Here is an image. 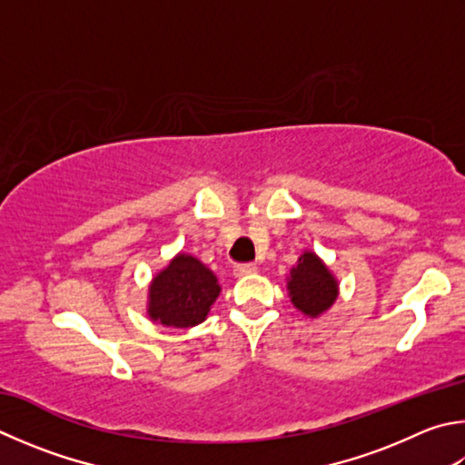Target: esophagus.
Instances as JSON below:
<instances>
[{
	"instance_id": "34e87169",
	"label": "esophagus",
	"mask_w": 465,
	"mask_h": 465,
	"mask_svg": "<svg viewBox=\"0 0 465 465\" xmlns=\"http://www.w3.org/2000/svg\"><path fill=\"white\" fill-rule=\"evenodd\" d=\"M256 272H258V266L256 264H240V266H235V270H233V274L238 276V278L256 274Z\"/></svg>"
}]
</instances>
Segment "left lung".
Masks as SVG:
<instances>
[{"mask_svg": "<svg viewBox=\"0 0 465 465\" xmlns=\"http://www.w3.org/2000/svg\"><path fill=\"white\" fill-rule=\"evenodd\" d=\"M286 291L294 309L305 317L317 319L335 305L340 282L315 252L305 250L286 276Z\"/></svg>", "mask_w": 465, "mask_h": 465, "instance_id": "left-lung-1", "label": "left lung"}]
</instances>
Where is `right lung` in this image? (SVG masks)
Returning a JSON list of instances; mask_svg holds the SVG:
<instances>
[{"mask_svg":"<svg viewBox=\"0 0 465 465\" xmlns=\"http://www.w3.org/2000/svg\"><path fill=\"white\" fill-rule=\"evenodd\" d=\"M222 292L217 276L187 252H179L152 276L146 315L158 325L187 329L203 323Z\"/></svg>","mask_w":465,"mask_h":465,"instance_id":"obj_1","label":"right lung"}]
</instances>
